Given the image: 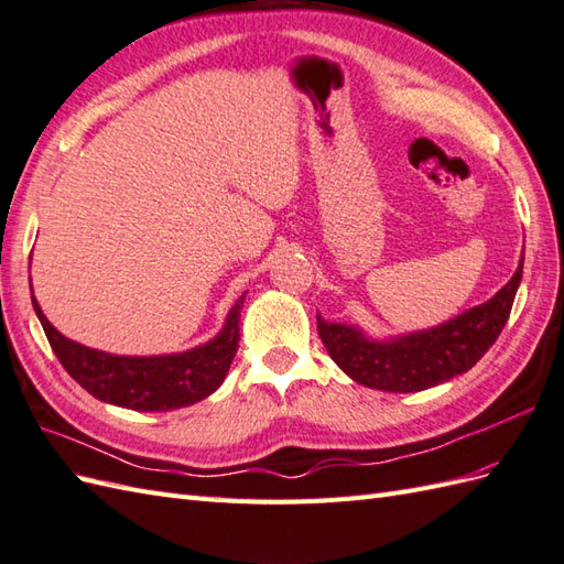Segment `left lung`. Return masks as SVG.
Wrapping results in <instances>:
<instances>
[{"instance_id": "left-lung-1", "label": "left lung", "mask_w": 564, "mask_h": 564, "mask_svg": "<svg viewBox=\"0 0 564 564\" xmlns=\"http://www.w3.org/2000/svg\"><path fill=\"white\" fill-rule=\"evenodd\" d=\"M521 270L524 258L514 278L486 304L423 333L376 341L349 325L325 323L318 315V335L333 361L361 386L382 392L429 390L466 373L496 345L510 318Z\"/></svg>"}]
</instances>
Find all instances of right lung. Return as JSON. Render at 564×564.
<instances>
[{"label": "right lung", "instance_id": "obj_1", "mask_svg": "<svg viewBox=\"0 0 564 564\" xmlns=\"http://www.w3.org/2000/svg\"><path fill=\"white\" fill-rule=\"evenodd\" d=\"M246 294L231 306L227 323L208 345L170 356H115L66 339L50 325L33 296V308L52 351L80 388L107 404L135 411H172L213 394L239 349V323Z\"/></svg>", "mask_w": 564, "mask_h": 564}]
</instances>
